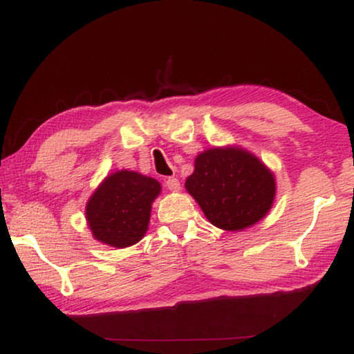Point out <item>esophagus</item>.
<instances>
[{
  "label": "esophagus",
  "mask_w": 354,
  "mask_h": 354,
  "mask_svg": "<svg viewBox=\"0 0 354 354\" xmlns=\"http://www.w3.org/2000/svg\"><path fill=\"white\" fill-rule=\"evenodd\" d=\"M166 187L167 189H171V192H178V189H180V182H178L177 177H167Z\"/></svg>",
  "instance_id": "34e87169"
}]
</instances>
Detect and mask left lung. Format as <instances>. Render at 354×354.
<instances>
[{
	"instance_id": "1",
	"label": "left lung",
	"mask_w": 354,
	"mask_h": 354,
	"mask_svg": "<svg viewBox=\"0 0 354 354\" xmlns=\"http://www.w3.org/2000/svg\"><path fill=\"white\" fill-rule=\"evenodd\" d=\"M185 187L212 225L226 231L252 226L268 214L275 180L253 155L239 149L201 153Z\"/></svg>"
}]
</instances>
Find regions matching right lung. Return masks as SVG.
Here are the masks:
<instances>
[{
  "mask_svg": "<svg viewBox=\"0 0 354 354\" xmlns=\"http://www.w3.org/2000/svg\"><path fill=\"white\" fill-rule=\"evenodd\" d=\"M161 185L138 172L112 174L86 204V220L97 241L124 248L144 237L149 227L151 203Z\"/></svg>",
  "mask_w": 354,
  "mask_h": 354,
  "instance_id": "obj_1",
  "label": "right lung"
}]
</instances>
